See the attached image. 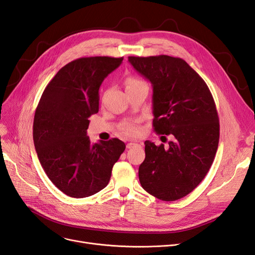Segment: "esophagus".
Masks as SVG:
<instances>
[{
  "label": "esophagus",
  "mask_w": 255,
  "mask_h": 255,
  "mask_svg": "<svg viewBox=\"0 0 255 255\" xmlns=\"http://www.w3.org/2000/svg\"><path fill=\"white\" fill-rule=\"evenodd\" d=\"M138 144H141V143H138V142H128L127 148H128V149L134 148V146H136V145H138Z\"/></svg>",
  "instance_id": "obj_1"
}]
</instances>
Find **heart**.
<instances>
[{
	"label": "heart",
	"instance_id": "b5f03b06",
	"mask_svg": "<svg viewBox=\"0 0 255 255\" xmlns=\"http://www.w3.org/2000/svg\"><path fill=\"white\" fill-rule=\"evenodd\" d=\"M140 83H143V82L137 80V79H134V78H130L127 81V87L134 86V85L140 84ZM122 132L127 136H135L138 133V128L135 125H133V123H127L126 126L122 127Z\"/></svg>",
	"mask_w": 255,
	"mask_h": 255
}]
</instances>
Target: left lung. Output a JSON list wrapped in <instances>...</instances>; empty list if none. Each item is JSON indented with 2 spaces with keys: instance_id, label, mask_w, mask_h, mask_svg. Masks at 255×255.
<instances>
[{
  "instance_id": "obj_1",
  "label": "left lung",
  "mask_w": 255,
  "mask_h": 255,
  "mask_svg": "<svg viewBox=\"0 0 255 255\" xmlns=\"http://www.w3.org/2000/svg\"><path fill=\"white\" fill-rule=\"evenodd\" d=\"M153 88V128L172 135L169 146L144 141L138 175L142 188L163 201H175L202 182L219 142V118L206 83L186 61L168 55L128 57Z\"/></svg>"
}]
</instances>
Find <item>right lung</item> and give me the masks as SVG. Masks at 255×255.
<instances>
[{"label":"right lung","instance_id":"1","mask_svg":"<svg viewBox=\"0 0 255 255\" xmlns=\"http://www.w3.org/2000/svg\"><path fill=\"white\" fill-rule=\"evenodd\" d=\"M123 57H82L64 66L45 87L35 112L33 138L51 182L69 197L85 198L105 188L126 150L118 138L92 143L88 118L99 112V89Z\"/></svg>","mask_w":255,"mask_h":255}]
</instances>
